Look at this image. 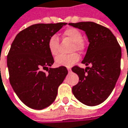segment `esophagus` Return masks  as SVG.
Segmentation results:
<instances>
[{
  "mask_svg": "<svg viewBox=\"0 0 128 128\" xmlns=\"http://www.w3.org/2000/svg\"><path fill=\"white\" fill-rule=\"evenodd\" d=\"M67 70H68V72H71V68L70 67H67Z\"/></svg>",
  "mask_w": 128,
  "mask_h": 128,
  "instance_id": "obj_1",
  "label": "esophagus"
}]
</instances>
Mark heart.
<instances>
[{"instance_id":"1","label":"heart","mask_w":128,"mask_h":128,"mask_svg":"<svg viewBox=\"0 0 128 128\" xmlns=\"http://www.w3.org/2000/svg\"><path fill=\"white\" fill-rule=\"evenodd\" d=\"M64 37L72 41L73 44L71 48V52L81 51L84 49V44L82 42V34L76 28H70L65 30L63 34ZM48 48L52 56H56L59 53V41L56 35L51 36L48 42ZM79 59V56L76 52L70 55H59L56 58L55 62L58 66H71Z\"/></svg>"}]
</instances>
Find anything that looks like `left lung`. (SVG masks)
<instances>
[{
    "mask_svg": "<svg viewBox=\"0 0 128 128\" xmlns=\"http://www.w3.org/2000/svg\"><path fill=\"white\" fill-rule=\"evenodd\" d=\"M69 25L85 31L89 44L82 64L91 65L85 70L78 66L72 68L79 77L72 93L84 105L98 106L108 98L120 77L121 47L110 30L98 23L80 22Z\"/></svg>",
    "mask_w": 128,
    "mask_h": 128,
    "instance_id": "left-lung-1",
    "label": "left lung"
}]
</instances>
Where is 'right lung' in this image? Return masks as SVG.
I'll return each mask as SVG.
<instances>
[{"label": "right lung", "instance_id": "obj_1", "mask_svg": "<svg viewBox=\"0 0 128 128\" xmlns=\"http://www.w3.org/2000/svg\"><path fill=\"white\" fill-rule=\"evenodd\" d=\"M66 24L32 25L21 30L11 45L7 56L10 84L30 108L41 110L51 105L68 73L65 66L50 68L54 59L48 48L49 38Z\"/></svg>", "mask_w": 128, "mask_h": 128}]
</instances>
